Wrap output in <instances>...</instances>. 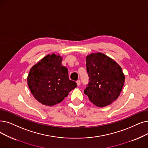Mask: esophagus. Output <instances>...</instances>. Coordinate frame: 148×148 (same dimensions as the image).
Returning a JSON list of instances; mask_svg holds the SVG:
<instances>
[{"instance_id": "34e87169", "label": "esophagus", "mask_w": 148, "mask_h": 148, "mask_svg": "<svg viewBox=\"0 0 148 148\" xmlns=\"http://www.w3.org/2000/svg\"><path fill=\"white\" fill-rule=\"evenodd\" d=\"M80 83H81V82L80 80L77 81V86H80Z\"/></svg>"}]
</instances>
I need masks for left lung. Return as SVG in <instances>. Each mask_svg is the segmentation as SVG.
<instances>
[{
	"mask_svg": "<svg viewBox=\"0 0 148 148\" xmlns=\"http://www.w3.org/2000/svg\"><path fill=\"white\" fill-rule=\"evenodd\" d=\"M86 60L89 82L84 93L95 106L110 105L119 97L124 85L125 77L121 67L101 53L87 56Z\"/></svg>",
	"mask_w": 148,
	"mask_h": 148,
	"instance_id": "8db88e82",
	"label": "left lung"
}]
</instances>
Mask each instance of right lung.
<instances>
[{"instance_id": "1", "label": "right lung", "mask_w": 148, "mask_h": 148, "mask_svg": "<svg viewBox=\"0 0 148 148\" xmlns=\"http://www.w3.org/2000/svg\"><path fill=\"white\" fill-rule=\"evenodd\" d=\"M62 60L59 55L48 54L30 69L28 87L34 98L44 105L59 103L77 86L69 79L68 69L62 66Z\"/></svg>"}]
</instances>
